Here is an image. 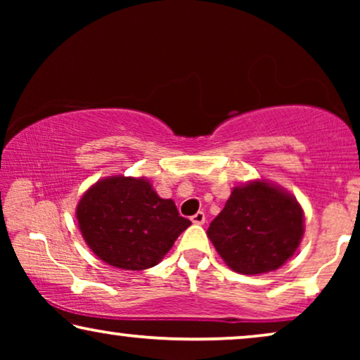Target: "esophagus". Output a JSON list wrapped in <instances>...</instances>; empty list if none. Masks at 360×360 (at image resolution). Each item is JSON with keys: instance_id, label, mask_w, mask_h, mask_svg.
Returning <instances> with one entry per match:
<instances>
[{"instance_id": "1", "label": "esophagus", "mask_w": 360, "mask_h": 360, "mask_svg": "<svg viewBox=\"0 0 360 360\" xmlns=\"http://www.w3.org/2000/svg\"><path fill=\"white\" fill-rule=\"evenodd\" d=\"M205 221H206V216L203 211H198V213L191 216V223L193 224H205Z\"/></svg>"}]
</instances>
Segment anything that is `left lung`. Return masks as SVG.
Returning <instances> with one entry per match:
<instances>
[{
    "label": "left lung",
    "mask_w": 360,
    "mask_h": 360,
    "mask_svg": "<svg viewBox=\"0 0 360 360\" xmlns=\"http://www.w3.org/2000/svg\"><path fill=\"white\" fill-rule=\"evenodd\" d=\"M206 234L236 272H272L297 250L303 236V211L282 190L252 181L233 190Z\"/></svg>",
    "instance_id": "1"
}]
</instances>
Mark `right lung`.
<instances>
[{
    "label": "right lung",
    "mask_w": 360,
    "mask_h": 360,
    "mask_svg": "<svg viewBox=\"0 0 360 360\" xmlns=\"http://www.w3.org/2000/svg\"><path fill=\"white\" fill-rule=\"evenodd\" d=\"M83 239L101 260L122 270L154 267L191 224L144 179L111 176L77 206Z\"/></svg>",
    "instance_id": "obj_1"
}]
</instances>
